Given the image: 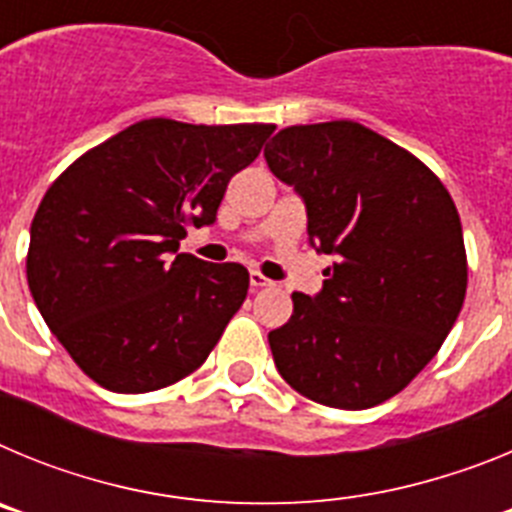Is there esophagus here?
<instances>
[{
	"label": "esophagus",
	"mask_w": 512,
	"mask_h": 512,
	"mask_svg": "<svg viewBox=\"0 0 512 512\" xmlns=\"http://www.w3.org/2000/svg\"><path fill=\"white\" fill-rule=\"evenodd\" d=\"M248 282H251V289L274 287V282H271V279H266L261 271H251V274H248Z\"/></svg>",
	"instance_id": "esophagus-1"
}]
</instances>
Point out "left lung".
Segmentation results:
<instances>
[{
	"mask_svg": "<svg viewBox=\"0 0 512 512\" xmlns=\"http://www.w3.org/2000/svg\"><path fill=\"white\" fill-rule=\"evenodd\" d=\"M271 174L307 212V238L336 256L315 297L271 330L284 382L328 408L364 410L413 382L467 295L459 212L425 164L359 122L279 130Z\"/></svg>",
	"mask_w": 512,
	"mask_h": 512,
	"instance_id": "8db88e82",
	"label": "left lung"
}]
</instances>
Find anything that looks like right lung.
<instances>
[{
    "label": "right lung",
    "mask_w": 512,
    "mask_h": 512,
    "mask_svg": "<svg viewBox=\"0 0 512 512\" xmlns=\"http://www.w3.org/2000/svg\"><path fill=\"white\" fill-rule=\"evenodd\" d=\"M274 125L153 117L84 153L30 225L27 284L45 325L97 384L153 392L200 369L248 295L241 264L179 253L217 220L230 176Z\"/></svg>",
    "instance_id": "obj_1"
}]
</instances>
